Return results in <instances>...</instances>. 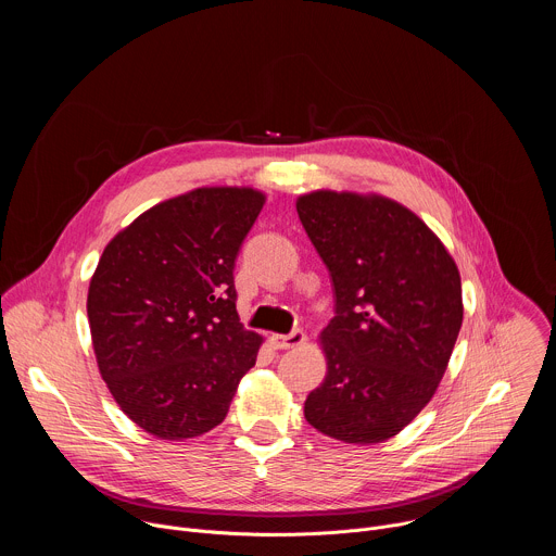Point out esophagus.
<instances>
[{"label": "esophagus", "mask_w": 556, "mask_h": 556, "mask_svg": "<svg viewBox=\"0 0 556 556\" xmlns=\"http://www.w3.org/2000/svg\"><path fill=\"white\" fill-rule=\"evenodd\" d=\"M305 343V332L303 330H292L290 334H273V345L277 350H292Z\"/></svg>", "instance_id": "esophagus-1"}]
</instances>
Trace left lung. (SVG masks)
<instances>
[{
  "label": "left lung",
  "instance_id": "obj_1",
  "mask_svg": "<svg viewBox=\"0 0 556 556\" xmlns=\"http://www.w3.org/2000/svg\"><path fill=\"white\" fill-rule=\"evenodd\" d=\"M296 213L337 309L321 332L328 374L305 399V420L348 444L389 440L446 371L464 316L459 270L438 235L389 198L314 191Z\"/></svg>",
  "mask_w": 556,
  "mask_h": 556
}]
</instances>
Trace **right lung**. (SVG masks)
<instances>
[{"label":"right lung","instance_id":"add662e5","mask_svg":"<svg viewBox=\"0 0 556 556\" xmlns=\"http://www.w3.org/2000/svg\"><path fill=\"white\" fill-rule=\"evenodd\" d=\"M266 195L202 187L144 211L105 247L88 319L99 371L118 407L161 440L217 427L262 337L244 330L235 260Z\"/></svg>","mask_w":556,"mask_h":556}]
</instances>
